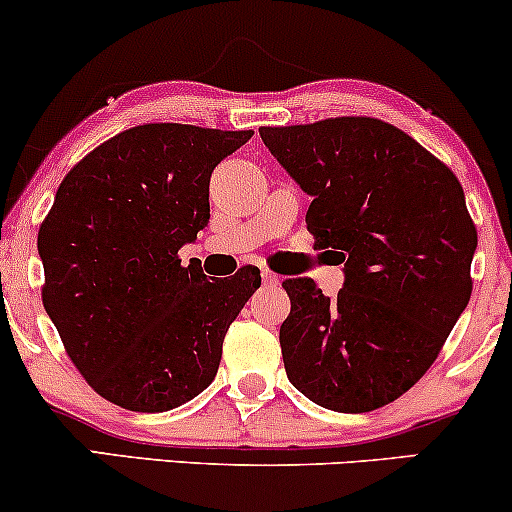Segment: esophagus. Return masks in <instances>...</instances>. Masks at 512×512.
<instances>
[{
    "label": "esophagus",
    "mask_w": 512,
    "mask_h": 512,
    "mask_svg": "<svg viewBox=\"0 0 512 512\" xmlns=\"http://www.w3.org/2000/svg\"><path fill=\"white\" fill-rule=\"evenodd\" d=\"M262 281L264 286H279V276L274 272H269V269H262Z\"/></svg>",
    "instance_id": "esophagus-1"
}]
</instances>
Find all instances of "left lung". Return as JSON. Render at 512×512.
<instances>
[{"label":"left lung","instance_id":"obj_1","mask_svg":"<svg viewBox=\"0 0 512 512\" xmlns=\"http://www.w3.org/2000/svg\"><path fill=\"white\" fill-rule=\"evenodd\" d=\"M260 135L312 205L307 231L346 269L336 298L286 279L283 367L300 393L336 412L389 405L439 357L472 295L477 229L460 181L408 133L369 116Z\"/></svg>","mask_w":512,"mask_h":512}]
</instances>
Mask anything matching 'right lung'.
<instances>
[{"instance_id":"1","label":"right lung","mask_w":512,"mask_h":512,"mask_svg":"<svg viewBox=\"0 0 512 512\" xmlns=\"http://www.w3.org/2000/svg\"><path fill=\"white\" fill-rule=\"evenodd\" d=\"M252 131L145 123L64 176L38 231L42 305L66 355L109 403L164 412L217 377L233 319L260 269L212 279L181 245L209 221V176Z\"/></svg>"}]
</instances>
